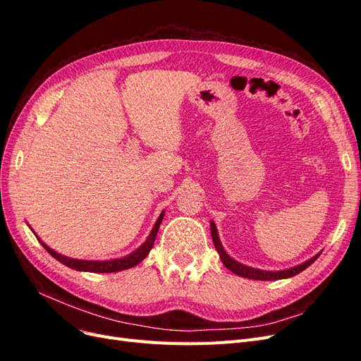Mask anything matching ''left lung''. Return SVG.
I'll return each instance as SVG.
<instances>
[{"label":"left lung","mask_w":361,"mask_h":361,"mask_svg":"<svg viewBox=\"0 0 361 361\" xmlns=\"http://www.w3.org/2000/svg\"><path fill=\"white\" fill-rule=\"evenodd\" d=\"M211 233H212L214 245H215V248L218 251V255H220L224 267L231 269L232 272H235L236 276H241V277H245V279H253V280H280V279H288V277H292V276H297V274H300L301 271H304L305 268H309L319 256V255H316L314 257H312L307 262H304V264H301L298 267H293V268H289V269H283V271H276L274 272V271L255 269V268H250V267L238 264L236 260H233L231 256L226 253L221 243H220V239H218L216 227H215L214 223H211Z\"/></svg>","instance_id":"1"}]
</instances>
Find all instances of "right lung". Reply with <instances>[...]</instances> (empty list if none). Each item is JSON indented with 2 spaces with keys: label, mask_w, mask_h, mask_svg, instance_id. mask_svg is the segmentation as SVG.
Here are the masks:
<instances>
[{
  "label": "right lung",
  "mask_w": 361,
  "mask_h": 361,
  "mask_svg": "<svg viewBox=\"0 0 361 361\" xmlns=\"http://www.w3.org/2000/svg\"><path fill=\"white\" fill-rule=\"evenodd\" d=\"M162 216H164V212H161L154 228H152L147 241L143 245H141L138 250H135L134 253H130L129 256L122 257V259H114V260H78V259H71V257H66V256H61V255L56 253V251L51 250L48 245L43 244L40 239H39V241L43 247H45V250L52 257H56L59 262H61L63 265H66L72 269L89 271V272H117V271H123V269L135 267L137 264H140V262L149 255V251L152 250V247H154L158 228H159V224L162 221Z\"/></svg>",
  "instance_id": "1"
}]
</instances>
